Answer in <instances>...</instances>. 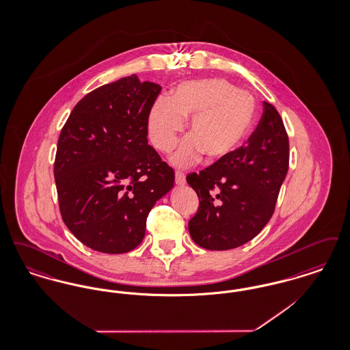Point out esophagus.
I'll return each mask as SVG.
<instances>
[{
  "label": "esophagus",
  "mask_w": 350,
  "mask_h": 350,
  "mask_svg": "<svg viewBox=\"0 0 350 350\" xmlns=\"http://www.w3.org/2000/svg\"><path fill=\"white\" fill-rule=\"evenodd\" d=\"M186 183V176H185V173L181 172V170H176V183L178 185V186H183Z\"/></svg>",
  "instance_id": "esophagus-1"
}]
</instances>
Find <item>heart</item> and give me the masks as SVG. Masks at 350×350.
<instances>
[{"label": "heart", "mask_w": 350, "mask_h": 350, "mask_svg": "<svg viewBox=\"0 0 350 350\" xmlns=\"http://www.w3.org/2000/svg\"><path fill=\"white\" fill-rule=\"evenodd\" d=\"M257 113L254 97L221 79L186 81L176 86L170 100L160 97L150 106L147 129L152 144L167 153L178 142L190 118L189 133L173 154L176 165L200 157L223 160L237 150L250 135Z\"/></svg>", "instance_id": "b5f03b06"}]
</instances>
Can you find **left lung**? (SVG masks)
<instances>
[{
  "mask_svg": "<svg viewBox=\"0 0 350 350\" xmlns=\"http://www.w3.org/2000/svg\"><path fill=\"white\" fill-rule=\"evenodd\" d=\"M288 170V137L275 107L264 102V114L245 142L223 160L190 173L200 207L189 221L196 244L227 250L261 232L274 213Z\"/></svg>",
  "mask_w": 350,
  "mask_h": 350,
  "instance_id": "obj_1",
  "label": "left lung"
}]
</instances>
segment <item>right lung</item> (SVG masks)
<instances>
[{
  "label": "right lung",
  "instance_id": "right-lung-1",
  "mask_svg": "<svg viewBox=\"0 0 350 350\" xmlns=\"http://www.w3.org/2000/svg\"><path fill=\"white\" fill-rule=\"evenodd\" d=\"M161 92L131 75L86 94L64 124L53 174L62 217L83 245L119 254L144 239L152 207L174 170L148 144L147 117Z\"/></svg>",
  "mask_w": 350,
  "mask_h": 350
}]
</instances>
